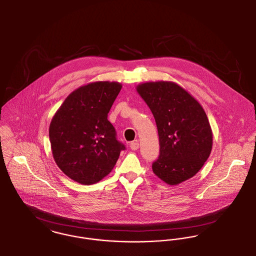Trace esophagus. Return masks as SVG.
<instances>
[{"label":"esophagus","instance_id":"1","mask_svg":"<svg viewBox=\"0 0 256 256\" xmlns=\"http://www.w3.org/2000/svg\"><path fill=\"white\" fill-rule=\"evenodd\" d=\"M138 140H135V142H132L131 144H130V148L132 150H136L138 148Z\"/></svg>","mask_w":256,"mask_h":256}]
</instances>
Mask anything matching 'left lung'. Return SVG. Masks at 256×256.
<instances>
[{"label": "left lung", "mask_w": 256, "mask_h": 256, "mask_svg": "<svg viewBox=\"0 0 256 256\" xmlns=\"http://www.w3.org/2000/svg\"><path fill=\"white\" fill-rule=\"evenodd\" d=\"M157 125L160 155L154 174L169 186L194 176L212 148V131L200 104L188 90L172 82H148L136 86Z\"/></svg>", "instance_id": "obj_1"}]
</instances>
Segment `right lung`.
<instances>
[{
	"label": "right lung",
	"instance_id": "1",
	"mask_svg": "<svg viewBox=\"0 0 256 256\" xmlns=\"http://www.w3.org/2000/svg\"><path fill=\"white\" fill-rule=\"evenodd\" d=\"M122 88L118 82H95L74 90L50 125L55 163L70 180L97 184L116 164L125 146L116 138L108 114Z\"/></svg>",
	"mask_w": 256,
	"mask_h": 256
}]
</instances>
